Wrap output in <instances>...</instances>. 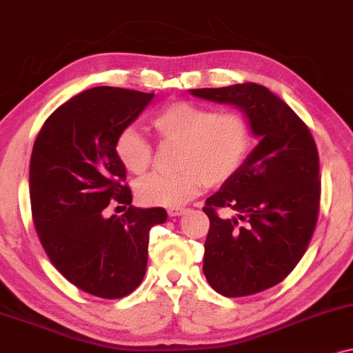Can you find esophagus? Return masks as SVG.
<instances>
[{
    "label": "esophagus",
    "mask_w": 353,
    "mask_h": 353,
    "mask_svg": "<svg viewBox=\"0 0 353 353\" xmlns=\"http://www.w3.org/2000/svg\"><path fill=\"white\" fill-rule=\"evenodd\" d=\"M185 212V207H181V205H174V207H169L168 209V214L169 217H179Z\"/></svg>",
    "instance_id": "34e87169"
}]
</instances>
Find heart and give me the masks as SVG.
<instances>
[{
  "label": "heart",
  "instance_id": "obj_1",
  "mask_svg": "<svg viewBox=\"0 0 353 353\" xmlns=\"http://www.w3.org/2000/svg\"><path fill=\"white\" fill-rule=\"evenodd\" d=\"M152 126L165 143H179L172 174H151L136 185L144 205H181L195 195L201 184L219 188L240 169L252 144V123L240 112H217L188 100L164 105ZM114 154L126 171L144 174L154 150L138 130H121L114 139Z\"/></svg>",
  "mask_w": 353,
  "mask_h": 353
}]
</instances>
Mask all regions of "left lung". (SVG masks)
Instances as JSON below:
<instances>
[{"mask_svg": "<svg viewBox=\"0 0 353 353\" xmlns=\"http://www.w3.org/2000/svg\"><path fill=\"white\" fill-rule=\"evenodd\" d=\"M201 99L241 108L260 138L240 169L205 201L210 220L203 274L227 298L276 286L307 250L321 202L319 152L307 125L258 83L195 88ZM236 212L232 219L220 210Z\"/></svg>", "mask_w": 353, "mask_h": 353, "instance_id": "1", "label": "left lung"}]
</instances>
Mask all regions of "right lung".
Here are the masks:
<instances>
[{
  "label": "right lung",
  "instance_id": "obj_1",
  "mask_svg": "<svg viewBox=\"0 0 353 353\" xmlns=\"http://www.w3.org/2000/svg\"><path fill=\"white\" fill-rule=\"evenodd\" d=\"M154 93L95 87L44 121L29 164L32 222L49 260L67 281L103 299H120L143 281L150 230L164 209H136L114 139ZM129 205L106 217L110 205ZM118 209V207H117Z\"/></svg>",
  "mask_w": 353,
  "mask_h": 353
}]
</instances>
